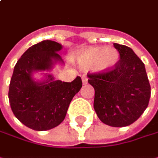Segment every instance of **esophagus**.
Masks as SVG:
<instances>
[{
  "mask_svg": "<svg viewBox=\"0 0 158 158\" xmlns=\"http://www.w3.org/2000/svg\"><path fill=\"white\" fill-rule=\"evenodd\" d=\"M81 79H82V83H83V84H87V83H88V78H87L86 76H83V77L81 78Z\"/></svg>",
  "mask_w": 158,
  "mask_h": 158,
  "instance_id": "obj_1",
  "label": "esophagus"
}]
</instances>
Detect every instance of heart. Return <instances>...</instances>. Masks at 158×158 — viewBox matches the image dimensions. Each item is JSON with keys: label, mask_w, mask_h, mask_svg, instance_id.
I'll use <instances>...</instances> for the list:
<instances>
[{"label": "heart", "mask_w": 158, "mask_h": 158, "mask_svg": "<svg viewBox=\"0 0 158 158\" xmlns=\"http://www.w3.org/2000/svg\"><path fill=\"white\" fill-rule=\"evenodd\" d=\"M119 60V53L112 48H89L80 52L78 62L81 69H89L93 67L97 72L111 70Z\"/></svg>", "instance_id": "heart-1"}]
</instances>
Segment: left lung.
Returning <instances> with one entry per match:
<instances>
[{
    "mask_svg": "<svg viewBox=\"0 0 158 158\" xmlns=\"http://www.w3.org/2000/svg\"><path fill=\"white\" fill-rule=\"evenodd\" d=\"M120 60L106 73L88 74L94 88L93 107L99 119L112 127L135 123L148 106L151 88L144 64L133 49L113 43Z\"/></svg>",
    "mask_w": 158,
    "mask_h": 158,
    "instance_id": "obj_1",
    "label": "left lung"
}]
</instances>
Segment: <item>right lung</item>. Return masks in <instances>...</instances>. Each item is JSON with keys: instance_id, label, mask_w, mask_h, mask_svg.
Listing matches in <instances>:
<instances>
[{"instance_id": "1", "label": "right lung", "mask_w": 158, "mask_h": 158, "mask_svg": "<svg viewBox=\"0 0 158 158\" xmlns=\"http://www.w3.org/2000/svg\"><path fill=\"white\" fill-rule=\"evenodd\" d=\"M62 48L55 41H42L28 48L15 67L8 93L10 105L16 118L33 130L47 131L59 125L82 87L79 76L71 82H62L44 73L56 64L64 65L58 55ZM37 72H42L43 79L33 78Z\"/></svg>"}]
</instances>
